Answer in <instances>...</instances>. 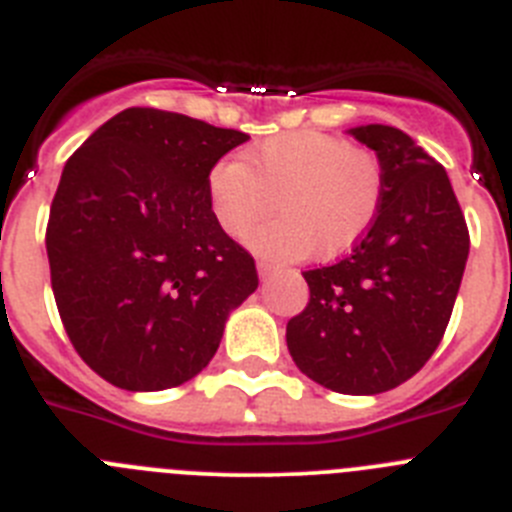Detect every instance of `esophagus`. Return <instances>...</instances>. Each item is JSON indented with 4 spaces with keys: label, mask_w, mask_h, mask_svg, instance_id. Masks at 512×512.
I'll return each mask as SVG.
<instances>
[{
    "label": "esophagus",
    "mask_w": 512,
    "mask_h": 512,
    "mask_svg": "<svg viewBox=\"0 0 512 512\" xmlns=\"http://www.w3.org/2000/svg\"><path fill=\"white\" fill-rule=\"evenodd\" d=\"M256 269H259V277L266 279V277H269V274H274V271H277L279 266L274 264V261H269V259H259V261H256Z\"/></svg>",
    "instance_id": "obj_1"
}]
</instances>
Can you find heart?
<instances>
[{
  "label": "heart",
  "instance_id": "obj_1",
  "mask_svg": "<svg viewBox=\"0 0 512 512\" xmlns=\"http://www.w3.org/2000/svg\"><path fill=\"white\" fill-rule=\"evenodd\" d=\"M217 225L246 235L269 210L277 217L248 235L269 256L336 259L351 251L377 220L384 169L369 151L318 130L269 138L241 161H220L207 176Z\"/></svg>",
  "mask_w": 512,
  "mask_h": 512
}]
</instances>
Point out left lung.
Listing matches in <instances>:
<instances>
[{"label": "left lung", "instance_id": "left-lung-1", "mask_svg": "<svg viewBox=\"0 0 512 512\" xmlns=\"http://www.w3.org/2000/svg\"><path fill=\"white\" fill-rule=\"evenodd\" d=\"M348 133L377 153L384 200L346 259L302 271L310 302L287 323V348L312 382L379 395L418 374L441 343L469 230L446 169L408 133L390 125Z\"/></svg>", "mask_w": 512, "mask_h": 512}]
</instances>
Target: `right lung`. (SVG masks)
Masks as SVG:
<instances>
[{
    "label": "right lung",
    "instance_id": "obj_1",
    "mask_svg": "<svg viewBox=\"0 0 512 512\" xmlns=\"http://www.w3.org/2000/svg\"><path fill=\"white\" fill-rule=\"evenodd\" d=\"M241 130L130 107L66 161L45 230L51 287L79 356L120 390L179 387L210 364L259 287L212 217L207 176Z\"/></svg>",
    "mask_w": 512,
    "mask_h": 512
}]
</instances>
